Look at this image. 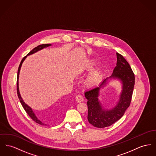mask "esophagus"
I'll use <instances>...</instances> for the list:
<instances>
[{"mask_svg":"<svg viewBox=\"0 0 156 156\" xmlns=\"http://www.w3.org/2000/svg\"><path fill=\"white\" fill-rule=\"evenodd\" d=\"M75 99H76V101L77 102H79V103L82 102L83 101V96L81 95V94H78V95H77V96H76Z\"/></svg>","mask_w":156,"mask_h":156,"instance_id":"1","label":"esophagus"}]
</instances>
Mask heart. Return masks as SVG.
<instances>
[{
    "label": "heart",
    "mask_w": 156,
    "mask_h": 156,
    "mask_svg": "<svg viewBox=\"0 0 156 156\" xmlns=\"http://www.w3.org/2000/svg\"><path fill=\"white\" fill-rule=\"evenodd\" d=\"M96 62L94 60H89L84 65L83 69L87 71H90L96 66ZM103 77L102 70L100 68L95 69L92 73H90L84 81V85L89 88H92L96 86L101 82Z\"/></svg>",
    "instance_id": "obj_1"
}]
</instances>
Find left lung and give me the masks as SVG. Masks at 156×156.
<instances>
[{
  "mask_svg": "<svg viewBox=\"0 0 156 156\" xmlns=\"http://www.w3.org/2000/svg\"><path fill=\"white\" fill-rule=\"evenodd\" d=\"M116 66L112 75L104 79L99 87H94L84 93L87 99L88 121L97 128H105L114 124L124 115L131 103L135 84L134 74L122 55L116 52ZM114 80L121 83L122 91L115 106L108 109L104 107L98 96L100 89Z\"/></svg>",
  "mask_w": 156,
  "mask_h": 156,
  "instance_id": "8db88e82",
  "label": "left lung"
}]
</instances>
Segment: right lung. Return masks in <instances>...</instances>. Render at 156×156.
Instances as JSON below:
<instances>
[{"instance_id":"add662e5","label":"right lung","mask_w":156,"mask_h":156,"mask_svg":"<svg viewBox=\"0 0 156 156\" xmlns=\"http://www.w3.org/2000/svg\"><path fill=\"white\" fill-rule=\"evenodd\" d=\"M51 44H42V45H40L37 47H36L35 48H34L33 50H32L30 52H29L27 56H25V57H23L21 61V63L20 64V66H19V68H18V76H17V94H18V98L20 101V102L22 104L23 109H25V111H26V112L28 114V115L31 117L33 121H34L35 122L38 123V124L42 125H47L44 123H43L42 122L41 120H40L37 116L35 115V113L34 112V111H32L31 108L28 106L27 104H25V102L23 101L22 98L21 97V94H20V89H19V77H20V70H21V66H22V64L23 62H24V60H25V58L27 57V56L28 55H32L35 52H38V51H40L42 50L43 48H47L48 47H50L51 46Z\"/></svg>"}]
</instances>
